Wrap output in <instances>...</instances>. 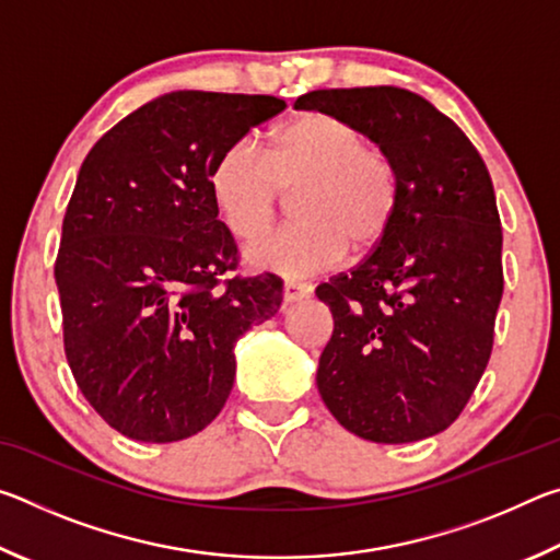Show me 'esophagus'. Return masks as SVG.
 <instances>
[{"label": "esophagus", "instance_id": "obj_1", "mask_svg": "<svg viewBox=\"0 0 560 560\" xmlns=\"http://www.w3.org/2000/svg\"><path fill=\"white\" fill-rule=\"evenodd\" d=\"M311 291H314V287H311V283H303V281H287V283H283V301H287V303L301 301V299H306Z\"/></svg>", "mask_w": 560, "mask_h": 560}]
</instances>
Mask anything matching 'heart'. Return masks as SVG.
I'll use <instances>...</instances> for the list:
<instances>
[{
  "mask_svg": "<svg viewBox=\"0 0 560 560\" xmlns=\"http://www.w3.org/2000/svg\"><path fill=\"white\" fill-rule=\"evenodd\" d=\"M210 195L226 232L257 242L293 195L296 222L246 252L252 267L306 277L385 240L400 205V175L353 120L308 110L271 132L267 153L240 140L214 160Z\"/></svg>",
  "mask_w": 560,
  "mask_h": 560,
  "instance_id": "obj_1",
  "label": "heart"
}]
</instances>
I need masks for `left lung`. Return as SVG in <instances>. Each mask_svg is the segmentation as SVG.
<instances>
[{"label": "left lung", "mask_w": 560, "mask_h": 560, "mask_svg": "<svg viewBox=\"0 0 560 560\" xmlns=\"http://www.w3.org/2000/svg\"><path fill=\"white\" fill-rule=\"evenodd\" d=\"M293 106L353 120L400 175L385 240L316 289L334 316L318 393L363 440L432 438L462 415L494 346L504 269L489 170L457 122L412 91H311Z\"/></svg>", "instance_id": "8db88e82"}]
</instances>
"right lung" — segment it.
Wrapping results in <instances>:
<instances>
[{
  "label": "right lung",
  "mask_w": 560,
  "mask_h": 560,
  "mask_svg": "<svg viewBox=\"0 0 560 560\" xmlns=\"http://www.w3.org/2000/svg\"><path fill=\"white\" fill-rule=\"evenodd\" d=\"M277 96L175 91L116 122L83 160L54 277L75 385L113 430L177 442L222 412L234 343L277 314V273L240 264L217 220L210 170Z\"/></svg>",
  "instance_id": "add662e5"
}]
</instances>
